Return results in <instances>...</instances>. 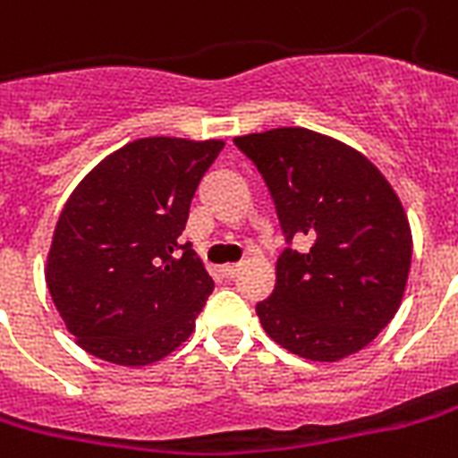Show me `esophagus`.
Returning <instances> with one entry per match:
<instances>
[{
  "label": "esophagus",
  "instance_id": "1",
  "mask_svg": "<svg viewBox=\"0 0 458 458\" xmlns=\"http://www.w3.org/2000/svg\"><path fill=\"white\" fill-rule=\"evenodd\" d=\"M221 274L225 276V278H235V276L240 274V264H225V267L221 268Z\"/></svg>",
  "mask_w": 458,
  "mask_h": 458
}]
</instances>
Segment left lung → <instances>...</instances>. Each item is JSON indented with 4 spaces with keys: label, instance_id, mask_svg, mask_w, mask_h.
Returning <instances> with one entry per match:
<instances>
[{
    "label": "left lung",
    "instance_id": "1",
    "mask_svg": "<svg viewBox=\"0 0 458 458\" xmlns=\"http://www.w3.org/2000/svg\"><path fill=\"white\" fill-rule=\"evenodd\" d=\"M264 177L285 242L276 288L257 302L268 336L307 360L358 353L392 322L406 291L413 240L396 191L362 153L302 127L237 136Z\"/></svg>",
    "mask_w": 458,
    "mask_h": 458
}]
</instances>
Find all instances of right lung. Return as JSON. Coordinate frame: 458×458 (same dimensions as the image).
I'll return each instance as SVG.
<instances>
[{
  "mask_svg": "<svg viewBox=\"0 0 458 458\" xmlns=\"http://www.w3.org/2000/svg\"><path fill=\"white\" fill-rule=\"evenodd\" d=\"M221 148L218 139H139L98 163L66 199L45 281L86 353L139 368L190 338L214 281L180 235Z\"/></svg>",
  "mask_w": 458,
  "mask_h": 458,
  "instance_id": "right-lung-1",
  "label": "right lung"
}]
</instances>
